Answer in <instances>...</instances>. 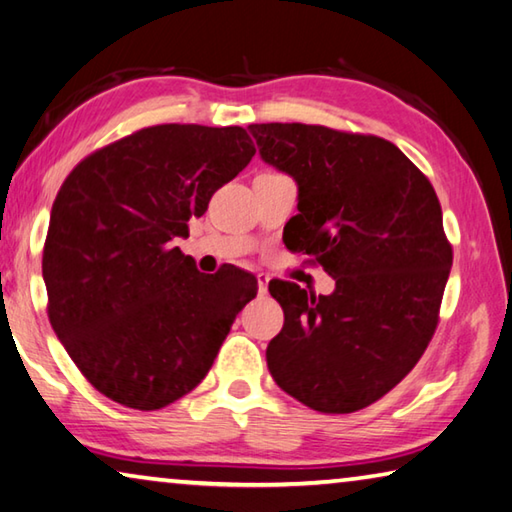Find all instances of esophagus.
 I'll use <instances>...</instances> for the list:
<instances>
[{"mask_svg": "<svg viewBox=\"0 0 512 512\" xmlns=\"http://www.w3.org/2000/svg\"><path fill=\"white\" fill-rule=\"evenodd\" d=\"M267 285H270V276H267V274H258V292L267 294Z\"/></svg>", "mask_w": 512, "mask_h": 512, "instance_id": "1", "label": "esophagus"}]
</instances>
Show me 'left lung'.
I'll use <instances>...</instances> for the list:
<instances>
[{"label":"left lung","mask_w":512,"mask_h":512,"mask_svg":"<svg viewBox=\"0 0 512 512\" xmlns=\"http://www.w3.org/2000/svg\"><path fill=\"white\" fill-rule=\"evenodd\" d=\"M267 164L299 184L294 254L335 279L315 294L270 283L285 324L270 346L274 382L321 414L380 400L432 342L452 245L429 179L391 141L306 123H254Z\"/></svg>","instance_id":"8db88e82"}]
</instances>
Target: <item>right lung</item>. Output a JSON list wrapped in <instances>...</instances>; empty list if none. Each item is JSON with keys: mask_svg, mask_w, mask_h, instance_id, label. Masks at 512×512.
Segmentation results:
<instances>
[{"mask_svg": "<svg viewBox=\"0 0 512 512\" xmlns=\"http://www.w3.org/2000/svg\"><path fill=\"white\" fill-rule=\"evenodd\" d=\"M254 152L238 125H150L94 150L62 182L42 254L47 312L105 398L155 411L186 396L256 297L254 274H200L175 247Z\"/></svg>", "mask_w": 512, "mask_h": 512, "instance_id": "obj_1", "label": "right lung"}]
</instances>
